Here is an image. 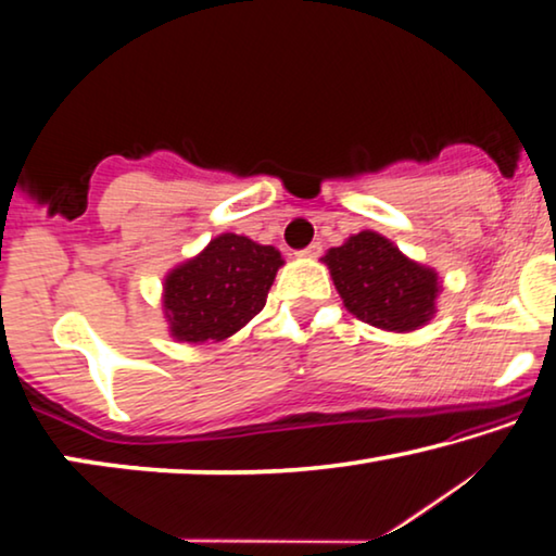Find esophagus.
<instances>
[{"instance_id":"obj_1","label":"esophagus","mask_w":556,"mask_h":556,"mask_svg":"<svg viewBox=\"0 0 556 556\" xmlns=\"http://www.w3.org/2000/svg\"><path fill=\"white\" fill-rule=\"evenodd\" d=\"M321 254V242H312L309 247H304V250L296 252V256H319Z\"/></svg>"}]
</instances>
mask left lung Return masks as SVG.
<instances>
[{
    "instance_id": "left-lung-1",
    "label": "left lung",
    "mask_w": 556,
    "mask_h": 556,
    "mask_svg": "<svg viewBox=\"0 0 556 556\" xmlns=\"http://www.w3.org/2000/svg\"><path fill=\"white\" fill-rule=\"evenodd\" d=\"M339 296L371 327L412 331L434 314L439 281L377 231H359L325 256Z\"/></svg>"
}]
</instances>
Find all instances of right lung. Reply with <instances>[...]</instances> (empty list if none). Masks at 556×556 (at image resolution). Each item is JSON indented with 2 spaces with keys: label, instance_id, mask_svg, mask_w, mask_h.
<instances>
[{
  "label": "right lung",
  "instance_id": "1",
  "mask_svg": "<svg viewBox=\"0 0 556 556\" xmlns=\"http://www.w3.org/2000/svg\"><path fill=\"white\" fill-rule=\"evenodd\" d=\"M275 247L239 235L212 239L206 250L164 279V309L172 337L222 342L264 309L281 267Z\"/></svg>",
  "mask_w": 556,
  "mask_h": 556
}]
</instances>
